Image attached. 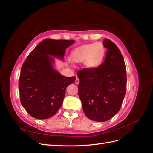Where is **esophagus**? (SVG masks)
Returning <instances> with one entry per match:
<instances>
[{
	"mask_svg": "<svg viewBox=\"0 0 153 153\" xmlns=\"http://www.w3.org/2000/svg\"><path fill=\"white\" fill-rule=\"evenodd\" d=\"M75 83H76V84H77V85H78L79 83V79H78V78H76V81H75Z\"/></svg>",
	"mask_w": 153,
	"mask_h": 153,
	"instance_id": "1",
	"label": "esophagus"
}]
</instances>
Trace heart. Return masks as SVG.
Segmentation results:
<instances>
[{
	"instance_id": "obj_1",
	"label": "heart",
	"mask_w": 153,
	"mask_h": 153,
	"mask_svg": "<svg viewBox=\"0 0 153 153\" xmlns=\"http://www.w3.org/2000/svg\"><path fill=\"white\" fill-rule=\"evenodd\" d=\"M105 55V48L102 42L85 44L71 52V57L74 62H84L86 68L94 69L103 62Z\"/></svg>"
}]
</instances>
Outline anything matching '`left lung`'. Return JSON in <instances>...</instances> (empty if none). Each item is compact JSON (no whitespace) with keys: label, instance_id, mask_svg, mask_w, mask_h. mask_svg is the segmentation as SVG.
I'll return each instance as SVG.
<instances>
[{"label":"left lung","instance_id":"left-lung-1","mask_svg":"<svg viewBox=\"0 0 153 153\" xmlns=\"http://www.w3.org/2000/svg\"><path fill=\"white\" fill-rule=\"evenodd\" d=\"M103 44L108 49L101 65L78 71L79 97L88 119L105 122L119 111L126 94V66L118 47L109 39Z\"/></svg>","mask_w":153,"mask_h":153}]
</instances>
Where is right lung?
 Returning a JSON list of instances; mask_svg holds the SVG:
<instances>
[{
	"instance_id": "add662e5",
	"label": "right lung",
	"mask_w": 153,
	"mask_h": 153,
	"mask_svg": "<svg viewBox=\"0 0 153 153\" xmlns=\"http://www.w3.org/2000/svg\"><path fill=\"white\" fill-rule=\"evenodd\" d=\"M74 42L45 39L23 64L19 79L21 104L34 118H50L61 107L66 87L76 77H65L58 72L53 68L51 56L63 59L66 49Z\"/></svg>"
}]
</instances>
